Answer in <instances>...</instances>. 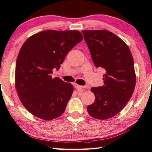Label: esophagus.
I'll return each instance as SVG.
<instances>
[{
    "instance_id": "obj_1",
    "label": "esophagus",
    "mask_w": 152,
    "mask_h": 152,
    "mask_svg": "<svg viewBox=\"0 0 152 152\" xmlns=\"http://www.w3.org/2000/svg\"><path fill=\"white\" fill-rule=\"evenodd\" d=\"M74 87L76 88L77 91H83L84 89H85L87 87H85V86H81V85H79L77 83L74 84Z\"/></svg>"
}]
</instances>
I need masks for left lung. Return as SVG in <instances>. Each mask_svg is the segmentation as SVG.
Here are the masks:
<instances>
[{"instance_id":"8db88e82","label":"left lung","mask_w":152,"mask_h":152,"mask_svg":"<svg viewBox=\"0 0 152 152\" xmlns=\"http://www.w3.org/2000/svg\"><path fill=\"white\" fill-rule=\"evenodd\" d=\"M96 67L105 70L104 85L92 87L95 96L87 111L93 118L107 120L118 114L134 93L136 76L134 59L126 43L106 30H83Z\"/></svg>"}]
</instances>
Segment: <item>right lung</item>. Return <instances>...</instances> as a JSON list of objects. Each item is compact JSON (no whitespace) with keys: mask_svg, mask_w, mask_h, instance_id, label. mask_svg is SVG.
I'll return each mask as SVG.
<instances>
[{"mask_svg":"<svg viewBox=\"0 0 152 152\" xmlns=\"http://www.w3.org/2000/svg\"><path fill=\"white\" fill-rule=\"evenodd\" d=\"M83 39L77 30H44L29 37L16 59L15 87L28 111L44 121L64 113L73 92L69 83L52 78L69 51Z\"/></svg>","mask_w":152,"mask_h":152,"instance_id":"add662e5","label":"right lung"}]
</instances>
